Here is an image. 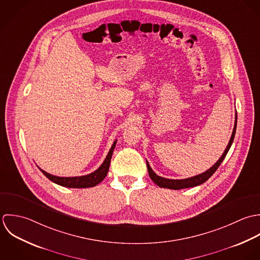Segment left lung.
I'll use <instances>...</instances> for the list:
<instances>
[{"label":"left lung","mask_w":260,"mask_h":260,"mask_svg":"<svg viewBox=\"0 0 260 260\" xmlns=\"http://www.w3.org/2000/svg\"><path fill=\"white\" fill-rule=\"evenodd\" d=\"M236 125H237V113L235 114L234 128H233V132H232V135H231V138H230V141L228 143L227 148L225 149V151H224V153H223V155L221 156V157L206 172H204V173H202L200 175H197V176H194V177H191V178H187V179H182V180L166 179V178L157 176L156 173L152 170L150 164L147 161V167H148V171H149V175H150L151 179L154 181V183L157 185L158 187L167 188V189H172V190H180V189H185V188L196 187L198 185H201V184L205 183L208 179L216 172V170L218 169V167L221 165V162L223 161V159L225 158V156L227 155V153H228V151H229V149H230V147H231V145L233 143L234 137H235Z\"/></svg>","instance_id":"1"}]
</instances>
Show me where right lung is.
<instances>
[{"label": "right lung", "mask_w": 260, "mask_h": 260, "mask_svg": "<svg viewBox=\"0 0 260 260\" xmlns=\"http://www.w3.org/2000/svg\"><path fill=\"white\" fill-rule=\"evenodd\" d=\"M116 145V141H114V143L112 144L107 156L105 157V159L103 162V165L93 173L85 175V176H80V177H57V176H53L51 174H48L47 172L41 170L40 171L50 180L54 182L55 184H58L60 186L63 187H67V188H90V187H94L98 184H100L105 176L107 175V172L109 170V165H110V159L112 156L113 150L115 148Z\"/></svg>", "instance_id": "obj_1"}]
</instances>
